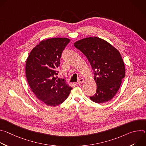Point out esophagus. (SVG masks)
Wrapping results in <instances>:
<instances>
[{
	"label": "esophagus",
	"instance_id": "1",
	"mask_svg": "<svg viewBox=\"0 0 146 146\" xmlns=\"http://www.w3.org/2000/svg\"><path fill=\"white\" fill-rule=\"evenodd\" d=\"M83 82H84V80H83V78H80L79 79V80H78V83L77 84H78V85H81V84H82V83H83Z\"/></svg>",
	"mask_w": 146,
	"mask_h": 146
}]
</instances>
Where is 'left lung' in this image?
Returning <instances> with one entry per match:
<instances>
[{
  "label": "left lung",
  "instance_id": "1",
  "mask_svg": "<svg viewBox=\"0 0 146 146\" xmlns=\"http://www.w3.org/2000/svg\"><path fill=\"white\" fill-rule=\"evenodd\" d=\"M74 46L86 55L94 70L97 87L91 100L97 103L111 100L125 76L124 62L119 51L107 41L95 36L79 40Z\"/></svg>",
  "mask_w": 146,
  "mask_h": 146
}]
</instances>
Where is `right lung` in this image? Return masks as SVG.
Returning a JSON list of instances; mask_svg holds the SVG:
<instances>
[{"mask_svg":"<svg viewBox=\"0 0 146 146\" xmlns=\"http://www.w3.org/2000/svg\"><path fill=\"white\" fill-rule=\"evenodd\" d=\"M70 41L66 37L42 40L27 58L25 72L29 86L35 96L47 106L60 105L72 90L64 79L55 77L62 52Z\"/></svg>","mask_w":146,"mask_h":146,"instance_id":"1","label":"right lung"}]
</instances>
